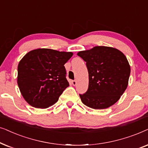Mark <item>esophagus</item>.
<instances>
[{"label": "esophagus", "mask_w": 148, "mask_h": 148, "mask_svg": "<svg viewBox=\"0 0 148 148\" xmlns=\"http://www.w3.org/2000/svg\"><path fill=\"white\" fill-rule=\"evenodd\" d=\"M72 84L74 86H76V84H77V81H76V80H72Z\"/></svg>", "instance_id": "esophagus-1"}]
</instances>
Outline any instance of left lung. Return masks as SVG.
<instances>
[{
  "mask_svg": "<svg viewBox=\"0 0 148 148\" xmlns=\"http://www.w3.org/2000/svg\"><path fill=\"white\" fill-rule=\"evenodd\" d=\"M77 55L86 62L88 72V90L80 95L82 103L95 110L116 103L127 88L131 73L123 53L114 47L97 46Z\"/></svg>",
  "mask_w": 148,
  "mask_h": 148,
  "instance_id": "8db88e82",
  "label": "left lung"
}]
</instances>
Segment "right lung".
I'll use <instances>...</instances> for the list:
<instances>
[{
    "label": "right lung",
    "instance_id": "add662e5",
    "mask_svg": "<svg viewBox=\"0 0 148 148\" xmlns=\"http://www.w3.org/2000/svg\"><path fill=\"white\" fill-rule=\"evenodd\" d=\"M72 56V52L43 48L23 57L17 67V84L27 103L44 109L58 101L70 85L64 64Z\"/></svg>",
    "mask_w": 148,
    "mask_h": 148
}]
</instances>
